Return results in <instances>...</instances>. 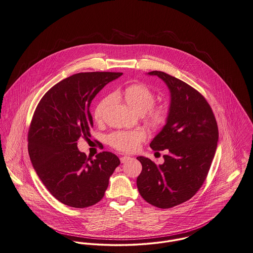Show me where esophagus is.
Returning a JSON list of instances; mask_svg holds the SVG:
<instances>
[{
    "instance_id": "34e87169",
    "label": "esophagus",
    "mask_w": 253,
    "mask_h": 253,
    "mask_svg": "<svg viewBox=\"0 0 253 253\" xmlns=\"http://www.w3.org/2000/svg\"><path fill=\"white\" fill-rule=\"evenodd\" d=\"M129 160H130V157H127V156H124V157L120 158V161H121L122 163H126V162H127Z\"/></svg>"
}]
</instances>
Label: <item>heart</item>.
<instances>
[{
  "instance_id": "heart-1",
  "label": "heart",
  "mask_w": 253,
  "mask_h": 253,
  "mask_svg": "<svg viewBox=\"0 0 253 253\" xmlns=\"http://www.w3.org/2000/svg\"><path fill=\"white\" fill-rule=\"evenodd\" d=\"M116 96L122 97L125 102L138 114L144 113L145 121L152 128H160L168 117V107L166 105L153 106L156 95L150 88L143 84H132L121 92L115 93ZM112 97L106 96L102 98L96 105L93 118L95 122L102 121L103 112L110 104ZM146 138L145 130L138 128L133 130L116 131L108 136V143L116 150L124 153H131L136 151L142 141Z\"/></svg>"
}]
</instances>
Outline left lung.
<instances>
[{
  "mask_svg": "<svg viewBox=\"0 0 253 253\" xmlns=\"http://www.w3.org/2000/svg\"><path fill=\"white\" fill-rule=\"evenodd\" d=\"M147 74L160 77L170 92L166 124L150 144L154 151L167 149L168 154L159 165L138 157L142 172L137 188L151 205L168 209L187 201L202 186L216 151L218 128L200 92L165 72Z\"/></svg>",
  "mask_w": 253,
  "mask_h": 253,
  "instance_id": "8db88e82",
  "label": "left lung"
}]
</instances>
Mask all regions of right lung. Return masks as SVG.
I'll return each instance as SVG.
<instances>
[{"mask_svg":"<svg viewBox=\"0 0 253 253\" xmlns=\"http://www.w3.org/2000/svg\"><path fill=\"white\" fill-rule=\"evenodd\" d=\"M120 72H81L53 86L37 106L29 129L32 164L49 192L63 204L86 208L99 202L121 163L110 152L89 161L77 148L93 126L90 105Z\"/></svg>","mask_w":253,"mask_h":253,"instance_id":"add662e5","label":"right lung"}]
</instances>
